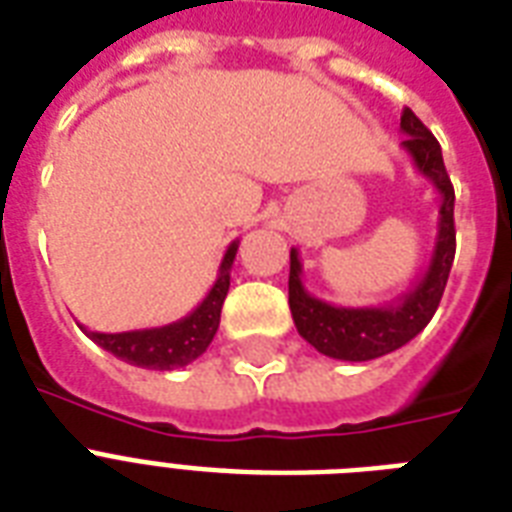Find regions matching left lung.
I'll return each instance as SVG.
<instances>
[{"label":"left lung","mask_w":512,"mask_h":512,"mask_svg":"<svg viewBox=\"0 0 512 512\" xmlns=\"http://www.w3.org/2000/svg\"><path fill=\"white\" fill-rule=\"evenodd\" d=\"M401 148L412 156L414 167L422 177H428L441 196L438 209V233L428 271L406 295L382 305L366 308H342V305L324 303L313 297L303 284V263L300 252H289V311L303 340L329 358L340 361H372L388 356L401 345L420 335L433 319L446 279L454 263V188L446 175L444 156L438 140L430 135L425 124L414 116L412 108L401 114Z\"/></svg>","instance_id":"left-lung-1"}]
</instances>
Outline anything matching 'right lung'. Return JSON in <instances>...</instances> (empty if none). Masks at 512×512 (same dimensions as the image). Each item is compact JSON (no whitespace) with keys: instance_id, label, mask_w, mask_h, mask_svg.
<instances>
[{"instance_id":"obj_1","label":"right lung","mask_w":512,"mask_h":512,"mask_svg":"<svg viewBox=\"0 0 512 512\" xmlns=\"http://www.w3.org/2000/svg\"><path fill=\"white\" fill-rule=\"evenodd\" d=\"M236 249H239V241H233L231 247L225 249L217 281L212 284L207 297L185 319L172 321L167 327L135 329V332H116V335L90 332L82 327L84 335L92 342H98L103 350L114 353L116 358L140 366V369L170 372L177 366L191 364L209 348V342L220 327V311H223L225 295L231 287V265L236 260Z\"/></svg>"}]
</instances>
